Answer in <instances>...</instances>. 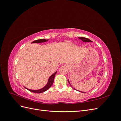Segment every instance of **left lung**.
Segmentation results:
<instances>
[{"instance_id":"left-lung-1","label":"left lung","mask_w":121,"mask_h":121,"mask_svg":"<svg viewBox=\"0 0 121 121\" xmlns=\"http://www.w3.org/2000/svg\"><path fill=\"white\" fill-rule=\"evenodd\" d=\"M78 38H79V39H80V40H81L83 42H92V41H91V40H90V39H88V38H84V37H78ZM68 82H69V85H70L72 86V85H71L70 83H69V79H68ZM74 89H75V88H74ZM75 90H76V89H75ZM77 90V91H79V92H82V93H85V92H83V91H80L78 90Z\"/></svg>"}]
</instances>
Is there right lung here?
<instances>
[{"instance_id":"add662e5","label":"right lung","mask_w":121,"mask_h":121,"mask_svg":"<svg viewBox=\"0 0 121 121\" xmlns=\"http://www.w3.org/2000/svg\"><path fill=\"white\" fill-rule=\"evenodd\" d=\"M49 39H39V40H35V41H33L31 43H43L45 42L48 41ZM57 71H56L55 73H54L52 75H51L48 80V81H47V84L45 85V86H44L43 87H42V88L39 89H37V90H33V89H28L27 88L24 87L26 89H27V90H28L29 91H31V92H34V93H42L45 92L46 90H48V89H49L51 87L52 85V84L54 82V79L55 77V76H56V74Z\"/></svg>"}]
</instances>
